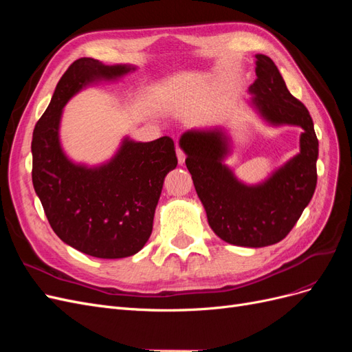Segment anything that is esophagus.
I'll return each instance as SVG.
<instances>
[{
	"instance_id": "34e87169",
	"label": "esophagus",
	"mask_w": 352,
	"mask_h": 352,
	"mask_svg": "<svg viewBox=\"0 0 352 352\" xmlns=\"http://www.w3.org/2000/svg\"><path fill=\"white\" fill-rule=\"evenodd\" d=\"M176 155H177V162L179 164H184L185 163V153L180 150V148H177L176 150Z\"/></svg>"
}]
</instances>
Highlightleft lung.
<instances>
[{"instance_id": "obj_1", "label": "left lung", "mask_w": 352, "mask_h": 352, "mask_svg": "<svg viewBox=\"0 0 352 352\" xmlns=\"http://www.w3.org/2000/svg\"><path fill=\"white\" fill-rule=\"evenodd\" d=\"M255 58L251 105L270 124L300 126V153L264 182L245 185L225 164L230 140L220 127L188 131L179 140L210 228L225 242L250 248L278 243L292 230L316 190L318 157L313 119L305 105L287 91L270 57Z\"/></svg>"}]
</instances>
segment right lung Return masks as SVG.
I'll return each mask as SVG.
<instances>
[{
    "instance_id": "right-lung-1",
    "label": "right lung",
    "mask_w": 352,
    "mask_h": 352,
    "mask_svg": "<svg viewBox=\"0 0 352 352\" xmlns=\"http://www.w3.org/2000/svg\"><path fill=\"white\" fill-rule=\"evenodd\" d=\"M133 70L89 57L73 61L32 138V182L52 230L97 258H124L142 250L153 232L164 177L177 166L175 142L168 136L151 142L124 138L110 162L88 167L63 151L60 120L63 107L80 89Z\"/></svg>"
}]
</instances>
